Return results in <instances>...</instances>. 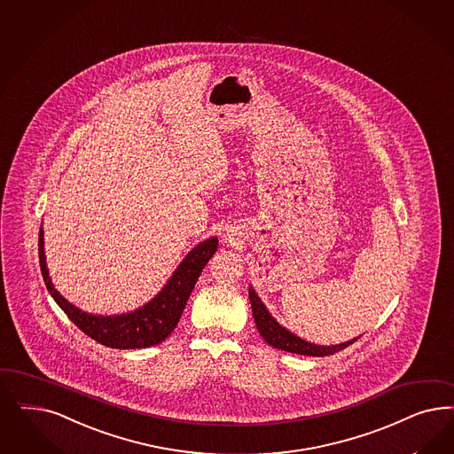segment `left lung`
<instances>
[{
    "label": "left lung",
    "mask_w": 454,
    "mask_h": 454,
    "mask_svg": "<svg viewBox=\"0 0 454 454\" xmlns=\"http://www.w3.org/2000/svg\"><path fill=\"white\" fill-rule=\"evenodd\" d=\"M250 306H252V316L255 325L263 337L265 342H269L272 348L280 349V351L293 352V354H302V356H331L334 352L342 351L348 346H351L352 342H356L359 337L337 344V346H316L310 344L308 340L301 339V337L294 336L293 333H289L287 329H284L282 325H278V322L269 314V310L265 309L262 301L257 297L255 291L250 287L249 289Z\"/></svg>",
    "instance_id": "1"
}]
</instances>
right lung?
Listing matches in <instances>:
<instances>
[{
	"instance_id": "1",
	"label": "right lung",
	"mask_w": 454,
	"mask_h": 454,
	"mask_svg": "<svg viewBox=\"0 0 454 454\" xmlns=\"http://www.w3.org/2000/svg\"><path fill=\"white\" fill-rule=\"evenodd\" d=\"M217 237L207 239L200 242L195 249L189 252L184 262L176 267L174 276L161 289L160 294L152 299L146 306L137 309L130 314H121L114 317L91 316L80 309L74 308L67 299L59 295L53 287L51 278L48 276V269L44 262L43 229L40 227L38 237V254H40V267L42 276L48 293L57 301L63 312L72 319L74 325L85 333L88 337L95 339L106 348L114 349H140L160 344L165 337L176 329V324L182 317V312L195 287V282L200 276L205 263L217 250Z\"/></svg>"
}]
</instances>
